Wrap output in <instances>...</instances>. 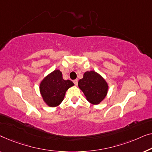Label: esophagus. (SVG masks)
Instances as JSON below:
<instances>
[{"mask_svg": "<svg viewBox=\"0 0 152 152\" xmlns=\"http://www.w3.org/2000/svg\"><path fill=\"white\" fill-rule=\"evenodd\" d=\"M73 82H74V85H78V80H77V79H76V80H74L73 81Z\"/></svg>", "mask_w": 152, "mask_h": 152, "instance_id": "1", "label": "esophagus"}]
</instances>
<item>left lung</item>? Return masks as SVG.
<instances>
[{
    "label": "left lung",
    "mask_w": 152,
    "mask_h": 152,
    "mask_svg": "<svg viewBox=\"0 0 152 152\" xmlns=\"http://www.w3.org/2000/svg\"><path fill=\"white\" fill-rule=\"evenodd\" d=\"M78 85L87 100L93 104H98L103 100L109 87L105 80L94 71L85 72L83 78L79 80Z\"/></svg>",
    "instance_id": "1"
}]
</instances>
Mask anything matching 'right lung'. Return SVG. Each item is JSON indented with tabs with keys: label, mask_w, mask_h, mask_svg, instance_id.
<instances>
[{
	"label": "right lung",
	"mask_w": 152,
	"mask_h": 152,
	"mask_svg": "<svg viewBox=\"0 0 152 152\" xmlns=\"http://www.w3.org/2000/svg\"><path fill=\"white\" fill-rule=\"evenodd\" d=\"M74 85L70 80H64L62 72L56 69L41 81L40 92L44 102L51 107H55L61 103L66 91Z\"/></svg>",
	"instance_id": "1"
}]
</instances>
